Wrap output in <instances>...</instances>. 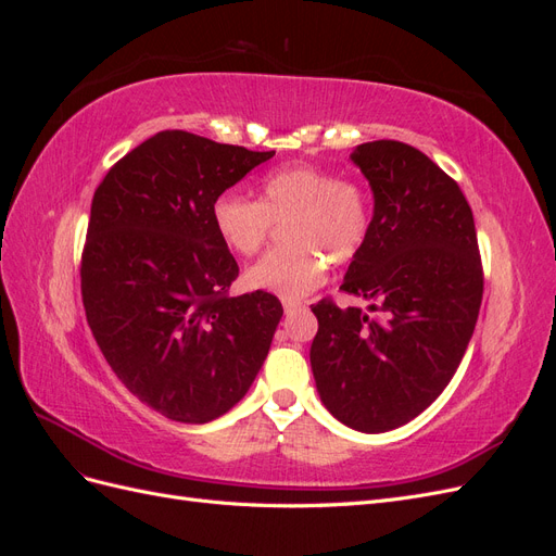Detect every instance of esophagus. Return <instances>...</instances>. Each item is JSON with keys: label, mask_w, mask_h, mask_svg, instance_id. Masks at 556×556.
<instances>
[{"label": "esophagus", "mask_w": 556, "mask_h": 556, "mask_svg": "<svg viewBox=\"0 0 556 556\" xmlns=\"http://www.w3.org/2000/svg\"><path fill=\"white\" fill-rule=\"evenodd\" d=\"M306 304L304 301H296V299H282V308H285V313H294V311H299V308H304Z\"/></svg>", "instance_id": "1"}]
</instances>
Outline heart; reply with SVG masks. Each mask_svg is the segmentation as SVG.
<instances>
[{"label":"heart","mask_w":556,"mask_h":556,"mask_svg":"<svg viewBox=\"0 0 556 556\" xmlns=\"http://www.w3.org/2000/svg\"><path fill=\"white\" fill-rule=\"evenodd\" d=\"M213 227L237 255H255L276 223L290 245L271 250L245 271L252 290L301 299L323 285L329 260L359 255L371 231V199L364 185L319 166H282L260 182V201L223 192L211 206Z\"/></svg>","instance_id":"obj_1"}]
</instances>
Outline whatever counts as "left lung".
I'll list each match as a JSON object with an SVG mask.
<instances>
[{
    "label": "left lung",
    "instance_id": "obj_1",
    "mask_svg": "<svg viewBox=\"0 0 556 556\" xmlns=\"http://www.w3.org/2000/svg\"><path fill=\"white\" fill-rule=\"evenodd\" d=\"M350 157L376 208L341 290L366 299L374 315L319 299L311 366L333 417L380 433L410 422L452 380L484 276L473 211L439 164L401 141L362 143Z\"/></svg>",
    "mask_w": 556,
    "mask_h": 556
}]
</instances>
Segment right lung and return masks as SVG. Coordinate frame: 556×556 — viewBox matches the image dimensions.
<instances>
[{
  "label": "right lung",
  "instance_id": "add662e5",
  "mask_svg": "<svg viewBox=\"0 0 556 556\" xmlns=\"http://www.w3.org/2000/svg\"><path fill=\"white\" fill-rule=\"evenodd\" d=\"M276 153L166 129L117 160L92 197L80 255L88 325L146 406L204 425L245 396L282 317L264 290L229 296L239 264L215 197Z\"/></svg>",
  "mask_w": 556,
  "mask_h": 556
}]
</instances>
